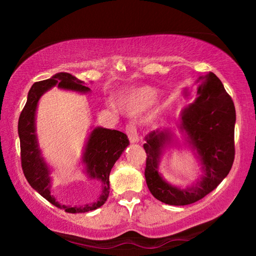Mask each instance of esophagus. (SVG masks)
<instances>
[{
	"label": "esophagus",
	"mask_w": 256,
	"mask_h": 256,
	"mask_svg": "<svg viewBox=\"0 0 256 256\" xmlns=\"http://www.w3.org/2000/svg\"><path fill=\"white\" fill-rule=\"evenodd\" d=\"M125 133L128 134V140L131 143H136L138 142V128L133 123H130L125 128Z\"/></svg>",
	"instance_id": "34e87169"
}]
</instances>
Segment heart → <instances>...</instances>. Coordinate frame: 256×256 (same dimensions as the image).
<instances>
[{
	"instance_id": "1",
	"label": "heart",
	"mask_w": 256,
	"mask_h": 256,
	"mask_svg": "<svg viewBox=\"0 0 256 256\" xmlns=\"http://www.w3.org/2000/svg\"><path fill=\"white\" fill-rule=\"evenodd\" d=\"M156 91L150 86H140L133 90L125 98L124 103L130 111L133 113L142 112L154 103Z\"/></svg>"
}]
</instances>
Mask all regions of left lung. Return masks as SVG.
<instances>
[{"mask_svg": "<svg viewBox=\"0 0 256 256\" xmlns=\"http://www.w3.org/2000/svg\"><path fill=\"white\" fill-rule=\"evenodd\" d=\"M198 84L197 99L182 112V128L202 162V180L187 189L170 186L157 172V160L168 134L152 132L144 144L146 184L152 194L167 204L186 206L202 199L228 176L234 160L236 108L232 98L214 72L200 77Z\"/></svg>", "mask_w": 256, "mask_h": 256, "instance_id": "8db88e82", "label": "left lung"}]
</instances>
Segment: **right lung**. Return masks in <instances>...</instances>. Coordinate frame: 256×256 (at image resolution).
I'll return each mask as SVG.
<instances>
[{
	"label": "right lung",
	"mask_w": 256,
	"mask_h": 256,
	"mask_svg": "<svg viewBox=\"0 0 256 256\" xmlns=\"http://www.w3.org/2000/svg\"><path fill=\"white\" fill-rule=\"evenodd\" d=\"M58 84L59 88L72 89L86 92L90 89L82 84L74 76L68 72H59L50 79L38 81L32 86L27 96L26 104L20 112L18 118V135L20 142V164L24 176L30 186L42 196L52 204L59 209H64L68 214H79L96 210L104 204L108 197L110 182L108 176L113 165L121 156L122 152L128 145V138L116 130L98 128L92 131L86 144L84 162L86 164V172L91 178L100 180L102 192L99 200L84 206H66L58 204L50 194L48 168L42 160L37 146L35 134V111L40 96L52 86Z\"/></svg>",
	"instance_id": "obj_1"
}]
</instances>
